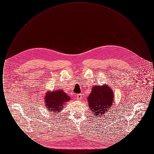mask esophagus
<instances>
[{"label":"esophagus","instance_id":"esophagus-1","mask_svg":"<svg viewBox=\"0 0 154 154\" xmlns=\"http://www.w3.org/2000/svg\"><path fill=\"white\" fill-rule=\"evenodd\" d=\"M77 100H81V99H82V95L81 94H78L77 95Z\"/></svg>","mask_w":154,"mask_h":154}]
</instances>
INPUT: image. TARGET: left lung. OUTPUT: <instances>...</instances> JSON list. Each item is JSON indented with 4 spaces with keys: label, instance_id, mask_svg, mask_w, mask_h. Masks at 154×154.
<instances>
[{
    "label": "left lung",
    "instance_id": "1",
    "mask_svg": "<svg viewBox=\"0 0 154 154\" xmlns=\"http://www.w3.org/2000/svg\"><path fill=\"white\" fill-rule=\"evenodd\" d=\"M87 99L89 107L96 118H97L104 115L111 108L114 101V94L107 84L94 86Z\"/></svg>",
    "mask_w": 154,
    "mask_h": 154
}]
</instances>
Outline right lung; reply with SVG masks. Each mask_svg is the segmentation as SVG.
Here are the masks:
<instances>
[{
    "label": "right lung",
    "instance_id": "obj_1",
    "mask_svg": "<svg viewBox=\"0 0 154 154\" xmlns=\"http://www.w3.org/2000/svg\"><path fill=\"white\" fill-rule=\"evenodd\" d=\"M70 97L61 89H55L46 92L44 97V104L46 108L52 113H58L62 111Z\"/></svg>",
    "mask_w": 154,
    "mask_h": 154
}]
</instances>
